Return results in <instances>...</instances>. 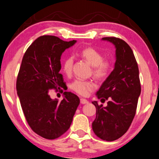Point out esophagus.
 Listing matches in <instances>:
<instances>
[{"label":"esophagus","instance_id":"34e87169","mask_svg":"<svg viewBox=\"0 0 159 159\" xmlns=\"http://www.w3.org/2000/svg\"><path fill=\"white\" fill-rule=\"evenodd\" d=\"M80 103L81 104H87L89 103V101H88L87 100H85V99H80Z\"/></svg>","mask_w":159,"mask_h":159}]
</instances>
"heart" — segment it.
I'll return each instance as SVG.
<instances>
[{
	"label": "heart",
	"mask_w": 159,
	"mask_h": 159,
	"mask_svg": "<svg viewBox=\"0 0 159 159\" xmlns=\"http://www.w3.org/2000/svg\"><path fill=\"white\" fill-rule=\"evenodd\" d=\"M80 56L92 66V74L96 79L102 80L109 75L112 69V62L109 59H103L102 54L91 47L84 48L79 52ZM74 57H66L62 62V70L66 75H70L74 65ZM70 89L80 96L86 97L95 89V84L89 80H76L70 84Z\"/></svg>",
	"instance_id": "b5f03b06"
}]
</instances>
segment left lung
<instances>
[{"mask_svg":"<svg viewBox=\"0 0 159 159\" xmlns=\"http://www.w3.org/2000/svg\"><path fill=\"white\" fill-rule=\"evenodd\" d=\"M116 48L115 68L100 86L97 96L107 106L92 103L96 107V118L92 129L100 139L113 141L124 135L129 128L136 113L141 94V83L137 61L129 45L116 37H105Z\"/></svg>","mask_w":159,"mask_h":159,"instance_id":"left-lung-1","label":"left lung"}]
</instances>
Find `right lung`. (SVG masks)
I'll use <instances>...</instances> for the list:
<instances>
[{
	"label": "right lung",
	"instance_id": "right-lung-1",
	"mask_svg": "<svg viewBox=\"0 0 159 159\" xmlns=\"http://www.w3.org/2000/svg\"><path fill=\"white\" fill-rule=\"evenodd\" d=\"M76 42L42 35L32 43L22 59L16 81L17 94L29 126L44 139H56L67 132L80 104V98L68 91L63 93L61 102L52 100L49 95L50 90L64 85L59 74L61 56Z\"/></svg>",
	"mask_w": 159,
	"mask_h": 159
}]
</instances>
